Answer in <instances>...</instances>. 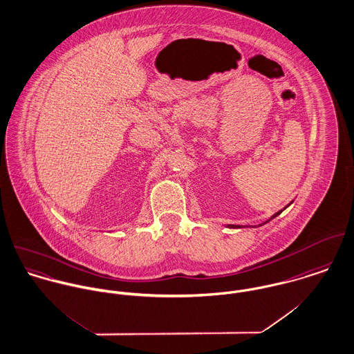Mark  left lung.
I'll return each mask as SVG.
<instances>
[{
  "mask_svg": "<svg viewBox=\"0 0 354 354\" xmlns=\"http://www.w3.org/2000/svg\"><path fill=\"white\" fill-rule=\"evenodd\" d=\"M292 202H293V201H292ZM292 202H290V203H292ZM290 203H288V205H286V206H285V207H283V209H282V210H279V212H277V213H275V214H273V216H272V217H270V218H269V220H266V221H265V223H262V224H259V225H258V227H262V225H265V224H268V223H269V221H270V220H273V218H275V217H277V216H278V214H281V213H282V212H283V210H285V209H286V207H288V206H289V205H290ZM228 228H241V227H240V225H228ZM255 228H257V227H255Z\"/></svg>",
  "mask_w": 354,
  "mask_h": 354,
  "instance_id": "8db88e82",
  "label": "left lung"
}]
</instances>
